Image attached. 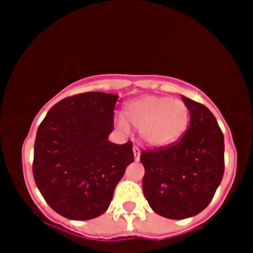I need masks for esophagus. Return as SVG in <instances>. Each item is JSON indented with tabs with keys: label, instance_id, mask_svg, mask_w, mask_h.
<instances>
[{
	"label": "esophagus",
	"instance_id": "obj_1",
	"mask_svg": "<svg viewBox=\"0 0 253 253\" xmlns=\"http://www.w3.org/2000/svg\"><path fill=\"white\" fill-rule=\"evenodd\" d=\"M133 154H134V160L138 162L139 157H141V150H139V148L136 147V145L133 147Z\"/></svg>",
	"mask_w": 253,
	"mask_h": 253
}]
</instances>
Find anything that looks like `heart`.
Wrapping results in <instances>:
<instances>
[{
    "mask_svg": "<svg viewBox=\"0 0 253 253\" xmlns=\"http://www.w3.org/2000/svg\"><path fill=\"white\" fill-rule=\"evenodd\" d=\"M124 119L117 120L122 131L128 125L141 132L142 141L153 148L174 144L187 131L190 111L181 99L159 95H143L126 104Z\"/></svg>",
    "mask_w": 253,
    "mask_h": 253,
    "instance_id": "b5f03b06",
    "label": "heart"
}]
</instances>
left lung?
I'll list each match as a JSON object with an SVG mask.
<instances>
[{
    "label": "left lung",
    "instance_id": "1",
    "mask_svg": "<svg viewBox=\"0 0 253 253\" xmlns=\"http://www.w3.org/2000/svg\"><path fill=\"white\" fill-rule=\"evenodd\" d=\"M190 126L175 144L143 150V193L150 208L169 219L197 215L211 203L224 175V136L205 105L182 95Z\"/></svg>",
    "mask_w": 253,
    "mask_h": 253
}]
</instances>
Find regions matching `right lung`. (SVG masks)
<instances>
[{
    "label": "right lung",
    "mask_w": 253,
    "mask_h": 253,
    "mask_svg": "<svg viewBox=\"0 0 253 253\" xmlns=\"http://www.w3.org/2000/svg\"><path fill=\"white\" fill-rule=\"evenodd\" d=\"M119 96L89 91L58 101L40 124L33 175L47 205L72 220L108 211L114 191L134 160L132 142L109 141Z\"/></svg>",
    "instance_id": "right-lung-1"
}]
</instances>
